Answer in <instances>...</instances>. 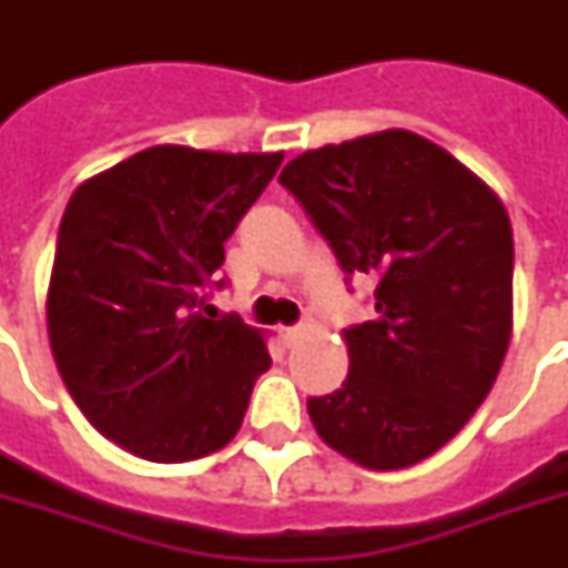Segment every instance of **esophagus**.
I'll return each mask as SVG.
<instances>
[{
    "label": "esophagus",
    "instance_id": "1",
    "mask_svg": "<svg viewBox=\"0 0 568 568\" xmlns=\"http://www.w3.org/2000/svg\"><path fill=\"white\" fill-rule=\"evenodd\" d=\"M301 324H297V327H283L280 329V336H283V342H294V338L301 336Z\"/></svg>",
    "mask_w": 568,
    "mask_h": 568
}]
</instances>
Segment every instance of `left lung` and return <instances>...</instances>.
<instances>
[{"label":"left lung","mask_w":568,"mask_h":568,"mask_svg":"<svg viewBox=\"0 0 568 568\" xmlns=\"http://www.w3.org/2000/svg\"><path fill=\"white\" fill-rule=\"evenodd\" d=\"M280 185L342 271L377 283V315L345 329L351 372L333 395L310 397L312 424L359 466H415L463 430L501 372L513 333L507 209L406 129L310 150Z\"/></svg>","instance_id":"8db88e82"}]
</instances>
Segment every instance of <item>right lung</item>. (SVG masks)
I'll list each match as a JSON object with an SVG mask.
<instances>
[{
  "label": "right lung",
  "instance_id": "1",
  "mask_svg": "<svg viewBox=\"0 0 568 568\" xmlns=\"http://www.w3.org/2000/svg\"><path fill=\"white\" fill-rule=\"evenodd\" d=\"M283 153L150 146L75 189L49 280V345L84 418L150 463H185L239 433L265 338L209 315L223 241ZM206 312L203 313L202 310Z\"/></svg>",
  "mask_w": 568,
  "mask_h": 568
}]
</instances>
